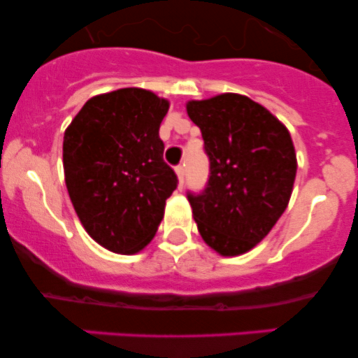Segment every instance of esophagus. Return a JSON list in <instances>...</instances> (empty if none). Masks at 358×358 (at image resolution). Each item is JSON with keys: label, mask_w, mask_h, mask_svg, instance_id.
<instances>
[{"label": "esophagus", "mask_w": 358, "mask_h": 358, "mask_svg": "<svg viewBox=\"0 0 358 358\" xmlns=\"http://www.w3.org/2000/svg\"><path fill=\"white\" fill-rule=\"evenodd\" d=\"M176 171V176H178V187L182 188L183 187V182H185V166L183 165H178L175 168Z\"/></svg>", "instance_id": "1"}]
</instances>
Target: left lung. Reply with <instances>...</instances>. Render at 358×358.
<instances>
[{
    "label": "left lung",
    "mask_w": 358,
    "mask_h": 358,
    "mask_svg": "<svg viewBox=\"0 0 358 358\" xmlns=\"http://www.w3.org/2000/svg\"><path fill=\"white\" fill-rule=\"evenodd\" d=\"M202 131L208 182L188 192L200 236L222 256L248 252L286 210L296 176L289 131L268 109L241 94L187 104Z\"/></svg>",
    "instance_id": "8db88e82"
}]
</instances>
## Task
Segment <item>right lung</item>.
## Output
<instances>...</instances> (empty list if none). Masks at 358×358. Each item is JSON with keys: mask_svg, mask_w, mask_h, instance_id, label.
<instances>
[{"mask_svg": "<svg viewBox=\"0 0 358 358\" xmlns=\"http://www.w3.org/2000/svg\"><path fill=\"white\" fill-rule=\"evenodd\" d=\"M168 108L150 90L119 89L89 99L65 129L69 196L89 236L113 252L150 244L178 185L159 139Z\"/></svg>", "mask_w": 358, "mask_h": 358, "instance_id": "add662e5", "label": "right lung"}]
</instances>
